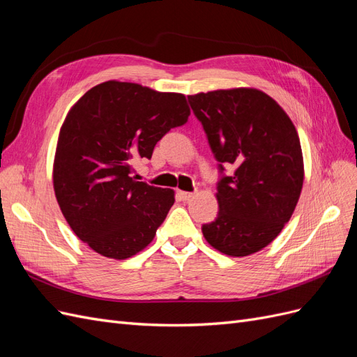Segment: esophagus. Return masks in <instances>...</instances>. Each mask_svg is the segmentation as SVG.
Listing matches in <instances>:
<instances>
[{"label":"esophagus","instance_id":"obj_1","mask_svg":"<svg viewBox=\"0 0 357 357\" xmlns=\"http://www.w3.org/2000/svg\"><path fill=\"white\" fill-rule=\"evenodd\" d=\"M177 197H178V199L180 201H190L193 197H195V195H193V193L192 192H183V190H178L177 192Z\"/></svg>","mask_w":357,"mask_h":357}]
</instances>
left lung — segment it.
I'll use <instances>...</instances> for the list:
<instances>
[{
    "mask_svg": "<svg viewBox=\"0 0 357 357\" xmlns=\"http://www.w3.org/2000/svg\"><path fill=\"white\" fill-rule=\"evenodd\" d=\"M202 123L219 169L234 176L218 183V219L202 225L215 250L244 257L282 232L304 183V158L295 125L275 100L253 88L219 89L188 96Z\"/></svg>",
    "mask_w": 357,
    "mask_h": 357,
    "instance_id": "left-lung-1",
    "label": "left lung"
}]
</instances>
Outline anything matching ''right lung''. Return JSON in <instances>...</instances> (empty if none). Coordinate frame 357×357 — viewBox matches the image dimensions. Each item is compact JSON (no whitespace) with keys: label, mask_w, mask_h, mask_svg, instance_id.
Here are the masks:
<instances>
[{"label":"right lung","mask_w":357,"mask_h":357,"mask_svg":"<svg viewBox=\"0 0 357 357\" xmlns=\"http://www.w3.org/2000/svg\"><path fill=\"white\" fill-rule=\"evenodd\" d=\"M186 96L138 83L93 86L63 121L53 189L73 232L101 256L131 257L155 238L174 190L131 177L132 160L152 158L171 128L188 122Z\"/></svg>","instance_id":"right-lung-1"}]
</instances>
